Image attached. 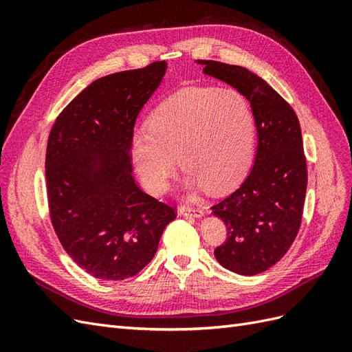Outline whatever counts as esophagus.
I'll return each instance as SVG.
<instances>
[{"mask_svg": "<svg viewBox=\"0 0 352 352\" xmlns=\"http://www.w3.org/2000/svg\"><path fill=\"white\" fill-rule=\"evenodd\" d=\"M177 212L180 216H192V217H202L204 216V211H202L201 208H195V207H186V206H184V207H180L179 210H177Z\"/></svg>", "mask_w": 352, "mask_h": 352, "instance_id": "34e87169", "label": "esophagus"}]
</instances>
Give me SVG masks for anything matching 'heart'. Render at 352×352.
I'll use <instances>...</instances> for the list:
<instances>
[{
	"label": "heart",
	"instance_id": "b5f03b06",
	"mask_svg": "<svg viewBox=\"0 0 352 352\" xmlns=\"http://www.w3.org/2000/svg\"><path fill=\"white\" fill-rule=\"evenodd\" d=\"M254 141V113L241 92L188 88L160 104L150 126L132 132L131 154L142 185L154 195L175 176L177 157L188 170V188L225 194L248 168Z\"/></svg>",
	"mask_w": 352,
	"mask_h": 352
}]
</instances>
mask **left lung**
I'll return each instance as SVG.
<instances>
[{"label":"left lung","mask_w":352,"mask_h":352,"mask_svg":"<svg viewBox=\"0 0 352 352\" xmlns=\"http://www.w3.org/2000/svg\"><path fill=\"white\" fill-rule=\"evenodd\" d=\"M197 63L208 76L241 92L254 113L258 145L251 172L235 192L211 207L228 230L216 260L230 272L254 276L283 257L301 226L307 164L300 122L291 105L251 70L212 60Z\"/></svg>","instance_id":"8db88e82"}]
</instances>
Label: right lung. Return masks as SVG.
<instances>
[{"instance_id":"obj_1","label":"right lung","mask_w":352,"mask_h":352,"mask_svg":"<svg viewBox=\"0 0 352 352\" xmlns=\"http://www.w3.org/2000/svg\"><path fill=\"white\" fill-rule=\"evenodd\" d=\"M167 69H144L94 80L52 126L45 177L52 226L70 258L91 276L123 280L153 260L175 208L136 185L131 136L136 117Z\"/></svg>"}]
</instances>
